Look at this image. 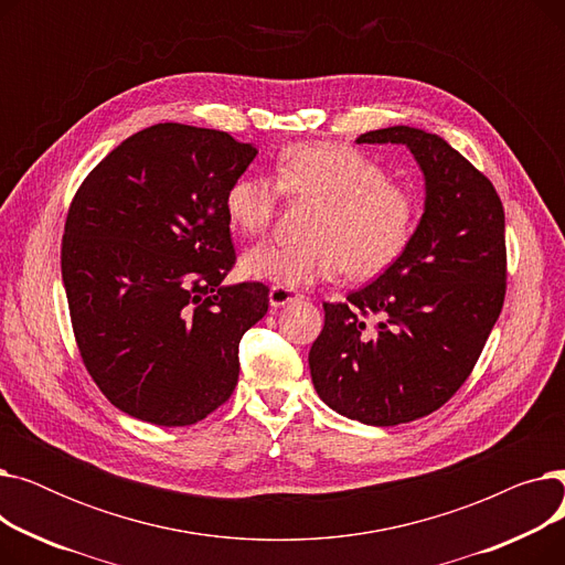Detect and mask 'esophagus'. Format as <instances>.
I'll return each instance as SVG.
<instances>
[{
  "mask_svg": "<svg viewBox=\"0 0 565 565\" xmlns=\"http://www.w3.org/2000/svg\"><path fill=\"white\" fill-rule=\"evenodd\" d=\"M267 298H270V305H273L275 309H279V307H286V305H292V302L302 300V295H300L298 290L286 288V286H273V288H270V295H267Z\"/></svg>",
  "mask_w": 565,
  "mask_h": 565,
  "instance_id": "34e87169",
  "label": "esophagus"
}]
</instances>
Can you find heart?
<instances>
[{
    "label": "heart",
    "mask_w": 565,
    "mask_h": 565,
    "mask_svg": "<svg viewBox=\"0 0 565 565\" xmlns=\"http://www.w3.org/2000/svg\"><path fill=\"white\" fill-rule=\"evenodd\" d=\"M275 178L243 173L224 192L228 224L260 235L273 224L281 192L316 201L307 224L311 241L260 243L241 258L245 277L286 288L330 281L343 270L371 279L407 249L419 220V199L392 183L382 164L345 143H292L277 156Z\"/></svg>",
    "instance_id": "heart-1"
}]
</instances>
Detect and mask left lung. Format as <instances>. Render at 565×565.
Instances as JSON below:
<instances>
[{"label":"left lung","instance_id":"left-lung-1","mask_svg":"<svg viewBox=\"0 0 565 565\" xmlns=\"http://www.w3.org/2000/svg\"><path fill=\"white\" fill-rule=\"evenodd\" d=\"M358 143L407 148L424 173V213L394 265L345 302L322 305L309 369L322 403L343 417L398 426L460 390L494 328L507 292L503 207L488 178L439 135L392 126Z\"/></svg>","mask_w":565,"mask_h":565}]
</instances>
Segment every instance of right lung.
Here are the masks:
<instances>
[{
    "mask_svg": "<svg viewBox=\"0 0 565 565\" xmlns=\"http://www.w3.org/2000/svg\"><path fill=\"white\" fill-rule=\"evenodd\" d=\"M256 146L158 124L86 175L66 217L62 277L86 371L121 412L192 426L228 401L237 348L267 311L235 260L224 192Z\"/></svg>",
    "mask_w": 565,
    "mask_h": 565,
    "instance_id": "1",
    "label": "right lung"
}]
</instances>
